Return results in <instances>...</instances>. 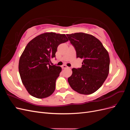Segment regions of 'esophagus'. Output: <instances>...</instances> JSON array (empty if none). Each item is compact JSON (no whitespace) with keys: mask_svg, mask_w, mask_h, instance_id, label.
<instances>
[{"mask_svg":"<svg viewBox=\"0 0 130 130\" xmlns=\"http://www.w3.org/2000/svg\"><path fill=\"white\" fill-rule=\"evenodd\" d=\"M62 69H65V68H68V67L66 65H63V66H62Z\"/></svg>","mask_w":130,"mask_h":130,"instance_id":"34e87169","label":"esophagus"}]
</instances>
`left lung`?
<instances>
[{"instance_id": "obj_1", "label": "left lung", "mask_w": 130, "mask_h": 130, "mask_svg": "<svg viewBox=\"0 0 130 130\" xmlns=\"http://www.w3.org/2000/svg\"><path fill=\"white\" fill-rule=\"evenodd\" d=\"M67 36L75 49L76 57L83 59L81 68L72 69L68 83L78 93L92 94L101 87L108 76L110 60L107 51L91 35L78 32Z\"/></svg>"}]
</instances>
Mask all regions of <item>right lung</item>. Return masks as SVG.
<instances>
[{
	"mask_svg": "<svg viewBox=\"0 0 130 130\" xmlns=\"http://www.w3.org/2000/svg\"><path fill=\"white\" fill-rule=\"evenodd\" d=\"M68 41L64 34L46 32L29 42L19 59V73L23 84L34 97H48L55 89L56 81L62 68L51 66L58 46Z\"/></svg>",
	"mask_w": 130,
	"mask_h": 130,
	"instance_id": "1",
	"label": "right lung"
}]
</instances>
